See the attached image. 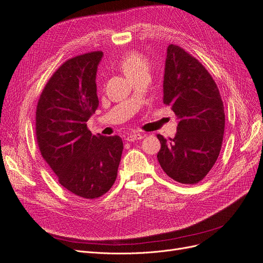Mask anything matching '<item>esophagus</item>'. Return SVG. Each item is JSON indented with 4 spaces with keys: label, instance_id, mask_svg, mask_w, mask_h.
<instances>
[{
    "label": "esophagus",
    "instance_id": "esophagus-1",
    "mask_svg": "<svg viewBox=\"0 0 263 263\" xmlns=\"http://www.w3.org/2000/svg\"><path fill=\"white\" fill-rule=\"evenodd\" d=\"M143 138H144V136H143V134H141V133H130V134H127L126 141L127 142H134V141H138V140H142Z\"/></svg>",
    "mask_w": 263,
    "mask_h": 263
}]
</instances>
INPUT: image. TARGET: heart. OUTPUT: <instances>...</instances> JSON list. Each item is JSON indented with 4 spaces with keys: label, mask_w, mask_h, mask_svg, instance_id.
Returning <instances> with one entry per match:
<instances>
[{
    "label": "heart",
    "mask_w": 263,
    "mask_h": 263,
    "mask_svg": "<svg viewBox=\"0 0 263 263\" xmlns=\"http://www.w3.org/2000/svg\"><path fill=\"white\" fill-rule=\"evenodd\" d=\"M120 68L127 78L133 79L139 74L148 71V62L139 52L131 51L122 57Z\"/></svg>",
    "instance_id": "1"
}]
</instances>
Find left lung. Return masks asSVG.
<instances>
[{
    "instance_id": "obj_1",
    "label": "left lung",
    "mask_w": 263,
    "mask_h": 263,
    "mask_svg": "<svg viewBox=\"0 0 263 263\" xmlns=\"http://www.w3.org/2000/svg\"><path fill=\"white\" fill-rule=\"evenodd\" d=\"M163 102L177 118L173 139L157 136V160L163 171L182 184H196L212 170L221 148L223 103L216 82L196 58L176 45L167 47Z\"/></svg>"
}]
</instances>
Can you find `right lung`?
<instances>
[{
  "label": "right lung",
  "mask_w": 263,
  "mask_h": 263,
  "mask_svg": "<svg viewBox=\"0 0 263 263\" xmlns=\"http://www.w3.org/2000/svg\"><path fill=\"white\" fill-rule=\"evenodd\" d=\"M102 51L65 62L45 86L36 109V138L44 160L66 190L93 199L115 184L122 139L93 136L87 121L98 109L96 77Z\"/></svg>",
  "instance_id": "right-lung-1"
}]
</instances>
